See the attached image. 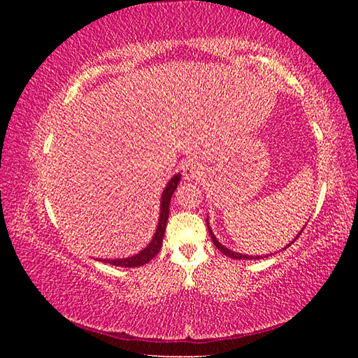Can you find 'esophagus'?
I'll return each instance as SVG.
<instances>
[{"label": "esophagus", "mask_w": 358, "mask_h": 358, "mask_svg": "<svg viewBox=\"0 0 358 358\" xmlns=\"http://www.w3.org/2000/svg\"><path fill=\"white\" fill-rule=\"evenodd\" d=\"M183 169V177L186 180H200L203 177V167L199 162H194V159H187L181 166Z\"/></svg>", "instance_id": "34e87169"}]
</instances>
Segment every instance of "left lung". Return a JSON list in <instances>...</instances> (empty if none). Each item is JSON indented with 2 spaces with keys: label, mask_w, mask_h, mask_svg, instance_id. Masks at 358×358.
I'll use <instances>...</instances> for the list:
<instances>
[{
  "label": "left lung",
  "mask_w": 358,
  "mask_h": 358,
  "mask_svg": "<svg viewBox=\"0 0 358 358\" xmlns=\"http://www.w3.org/2000/svg\"><path fill=\"white\" fill-rule=\"evenodd\" d=\"M206 224H208V229H209V234H210V238H212V241H214V245H215V248L220 250V252H223L224 255H227V257H231V258H235V260H252L254 257H250V255H243V254H238V252H234V250H231V249H227V248H224L222 243H220L218 240H217V237L214 234H212V229H210V226H209V222H208V218H206ZM303 232V229L300 231V234ZM300 234L296 235L295 238H299L300 237ZM295 238H294V241H295ZM294 241H291V243H294ZM291 243H289V245H291ZM287 245V246H289ZM286 246V248H287ZM286 248H283V249H286ZM257 258H260V257H257Z\"/></svg>",
  "instance_id": "8db88e82"
}]
</instances>
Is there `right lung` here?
I'll return each instance as SVG.
<instances>
[{
  "instance_id": "1",
  "label": "right lung",
  "mask_w": 358,
  "mask_h": 358,
  "mask_svg": "<svg viewBox=\"0 0 358 358\" xmlns=\"http://www.w3.org/2000/svg\"><path fill=\"white\" fill-rule=\"evenodd\" d=\"M180 178H181L180 173L173 175L169 183H167L164 187V191L162 194V203H159L158 226H157L155 235L152 237V241L149 243V245L136 255L127 257V258H115V260H103L104 263H109L113 266H121V268H138V266L149 263L152 258H154L159 252V249H162V245H163V235L166 231V223H167V218H169L171 199H172V194L175 192V189H177L178 183H180Z\"/></svg>"
}]
</instances>
